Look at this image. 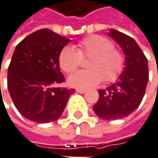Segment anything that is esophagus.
I'll return each mask as SVG.
<instances>
[{
    "instance_id": "obj_1",
    "label": "esophagus",
    "mask_w": 158,
    "mask_h": 158,
    "mask_svg": "<svg viewBox=\"0 0 158 158\" xmlns=\"http://www.w3.org/2000/svg\"><path fill=\"white\" fill-rule=\"evenodd\" d=\"M76 92L79 94H85L86 92V89H76Z\"/></svg>"
}]
</instances>
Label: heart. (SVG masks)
<instances>
[{
  "label": "heart",
  "mask_w": 158,
  "mask_h": 158,
  "mask_svg": "<svg viewBox=\"0 0 158 158\" xmlns=\"http://www.w3.org/2000/svg\"><path fill=\"white\" fill-rule=\"evenodd\" d=\"M113 43L106 38L93 35L85 38L77 45V49L66 46L59 54V65L63 71L71 73L81 64L82 59L90 58L87 67L73 73L68 78L71 86L85 89L104 83L117 80L125 65V57L120 51L113 48Z\"/></svg>",
  "instance_id": "1"
}]
</instances>
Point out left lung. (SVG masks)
<instances>
[{
    "instance_id": "obj_1",
    "label": "left lung",
    "mask_w": 158,
    "mask_h": 158,
    "mask_svg": "<svg viewBox=\"0 0 158 158\" xmlns=\"http://www.w3.org/2000/svg\"><path fill=\"white\" fill-rule=\"evenodd\" d=\"M126 56L125 67L117 82L99 90V100L94 105L97 116L104 119H119L131 114L139 106L148 82V59L131 37L115 29L109 34Z\"/></svg>"
}]
</instances>
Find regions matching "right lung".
Listing matches in <instances>:
<instances>
[{
    "label": "right lung",
    "instance_id": "obj_1",
    "mask_svg": "<svg viewBox=\"0 0 158 158\" xmlns=\"http://www.w3.org/2000/svg\"><path fill=\"white\" fill-rule=\"evenodd\" d=\"M70 41L48 28L35 31L17 45L8 67V90L15 107L36 123L62 115L74 89L55 87L64 82L59 54Z\"/></svg>",
    "mask_w": 158,
    "mask_h": 158
}]
</instances>
